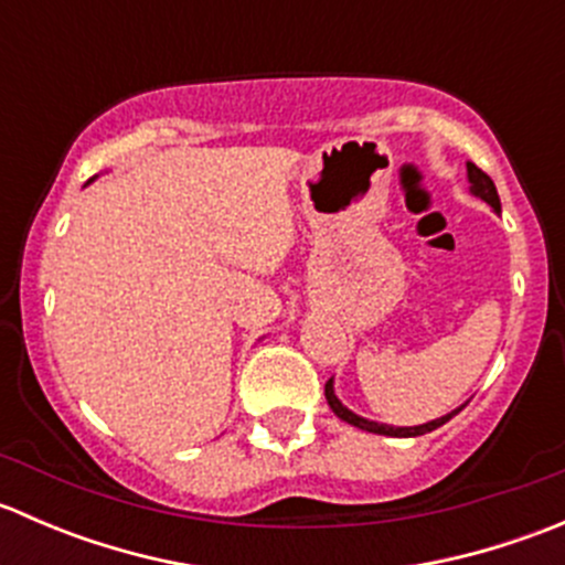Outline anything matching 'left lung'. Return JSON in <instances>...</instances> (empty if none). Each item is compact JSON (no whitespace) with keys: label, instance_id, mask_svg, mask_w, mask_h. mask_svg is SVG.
<instances>
[{"label":"left lung","instance_id":"8db88e82","mask_svg":"<svg viewBox=\"0 0 565 565\" xmlns=\"http://www.w3.org/2000/svg\"><path fill=\"white\" fill-rule=\"evenodd\" d=\"M467 177H470V185H472L470 191L476 193V196H481L489 207L500 210V196H498V188H494L492 177H489L487 172H481L476 163H467ZM324 398H328L330 409H333L341 420H347V424L358 426V429H363V431H374V435H388V437H418V435H426V431H435L437 426L448 424V420H451L454 415L465 407V404H461V407L454 409V413L443 415V418H437V420H429V424H424V426H385V424H377V420H366V418H361V415L350 413V409H347L344 404L335 398L333 380H328V383H324Z\"/></svg>","mask_w":565,"mask_h":565}]
</instances>
